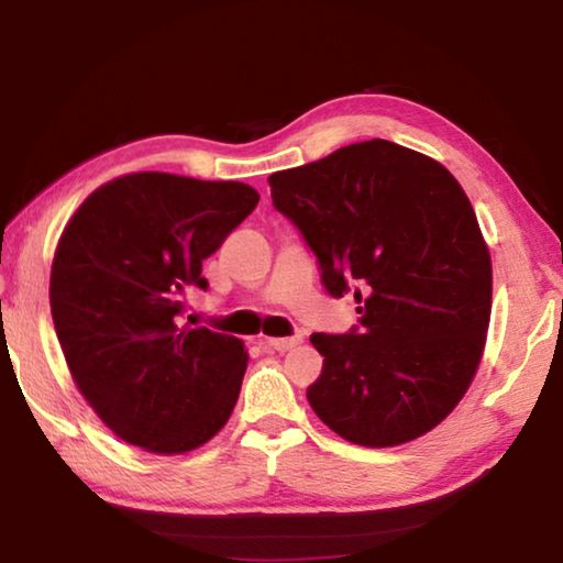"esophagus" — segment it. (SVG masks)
<instances>
[{
	"instance_id": "1",
	"label": "esophagus",
	"mask_w": 563,
	"mask_h": 563,
	"mask_svg": "<svg viewBox=\"0 0 563 563\" xmlns=\"http://www.w3.org/2000/svg\"><path fill=\"white\" fill-rule=\"evenodd\" d=\"M300 338H263L261 345L265 350H273V352H288L295 345H298Z\"/></svg>"
}]
</instances>
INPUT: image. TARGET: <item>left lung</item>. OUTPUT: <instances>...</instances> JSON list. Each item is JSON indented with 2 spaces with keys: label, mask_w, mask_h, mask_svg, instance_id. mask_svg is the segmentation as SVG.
<instances>
[{
  "label": "left lung",
  "mask_w": 563,
  "mask_h": 563,
  "mask_svg": "<svg viewBox=\"0 0 563 563\" xmlns=\"http://www.w3.org/2000/svg\"><path fill=\"white\" fill-rule=\"evenodd\" d=\"M268 184L275 211L316 253L328 295L352 292L360 305V325L310 338L325 357L310 407L362 446L430 432L470 387L492 312L489 251L462 186L385 139Z\"/></svg>",
  "instance_id": "1"
}]
</instances>
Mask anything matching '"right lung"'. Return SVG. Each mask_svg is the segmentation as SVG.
<instances>
[{
  "label": "right lung",
  "mask_w": 563,
  "mask_h": 563,
  "mask_svg": "<svg viewBox=\"0 0 563 563\" xmlns=\"http://www.w3.org/2000/svg\"><path fill=\"white\" fill-rule=\"evenodd\" d=\"M261 196L238 180L131 174L79 206L56 247L52 318L87 402L123 442L180 454L231 417L243 342L180 325L203 261Z\"/></svg>",
  "instance_id": "1"
}]
</instances>
